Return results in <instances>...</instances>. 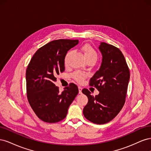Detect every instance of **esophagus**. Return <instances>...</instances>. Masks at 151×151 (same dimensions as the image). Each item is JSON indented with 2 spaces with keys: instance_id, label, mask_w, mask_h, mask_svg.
Here are the masks:
<instances>
[{
  "instance_id": "obj_1",
  "label": "esophagus",
  "mask_w": 151,
  "mask_h": 151,
  "mask_svg": "<svg viewBox=\"0 0 151 151\" xmlns=\"http://www.w3.org/2000/svg\"><path fill=\"white\" fill-rule=\"evenodd\" d=\"M78 89H79V94H82V89H83V88H82V87L79 86L78 87Z\"/></svg>"
}]
</instances>
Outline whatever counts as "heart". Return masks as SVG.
Returning a JSON list of instances; mask_svg holds the SVG:
<instances>
[{
    "label": "heart",
    "mask_w": 151,
    "mask_h": 151,
    "mask_svg": "<svg viewBox=\"0 0 151 151\" xmlns=\"http://www.w3.org/2000/svg\"><path fill=\"white\" fill-rule=\"evenodd\" d=\"M82 50H83V52L84 54V57L86 59V60H93L95 62L96 61L97 58H98V54H97L96 52L95 51V50L92 47L90 46L89 45L86 44V45H83V46L82 47ZM69 53H70V52H68L65 55V59H64V62L65 64L67 63V57L68 55H69ZM72 76L76 81L79 82V83H81V82H83L84 81V79H85V77L87 76V75L86 74H84V73H83L80 71H77L74 73V74L72 75Z\"/></svg>",
    "instance_id": "obj_1"
}]
</instances>
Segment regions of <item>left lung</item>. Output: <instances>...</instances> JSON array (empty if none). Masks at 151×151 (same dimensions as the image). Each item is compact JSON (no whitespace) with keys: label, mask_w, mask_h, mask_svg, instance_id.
Here are the masks:
<instances>
[{"label":"left lung","mask_w":151,"mask_h":151,"mask_svg":"<svg viewBox=\"0 0 151 151\" xmlns=\"http://www.w3.org/2000/svg\"><path fill=\"white\" fill-rule=\"evenodd\" d=\"M102 61L99 70L90 79L99 93L95 96L87 89L82 91L88 98L84 108L86 119L96 124H104L115 118L125 101L130 80L129 68L120 50L111 45L101 42L99 47Z\"/></svg>","instance_id":"8db88e82"}]
</instances>
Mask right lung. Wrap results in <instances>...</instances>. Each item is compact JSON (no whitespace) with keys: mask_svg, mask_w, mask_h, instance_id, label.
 <instances>
[{"mask_svg":"<svg viewBox=\"0 0 151 151\" xmlns=\"http://www.w3.org/2000/svg\"><path fill=\"white\" fill-rule=\"evenodd\" d=\"M78 43V40L52 41L37 50L27 67L28 101L36 115L43 122L56 123L64 119L68 107L79 93L74 83L62 93L54 84L57 81L55 76L65 70V55Z\"/></svg>","mask_w":151,"mask_h":151,"instance_id":"right-lung-1","label":"right lung"}]
</instances>
